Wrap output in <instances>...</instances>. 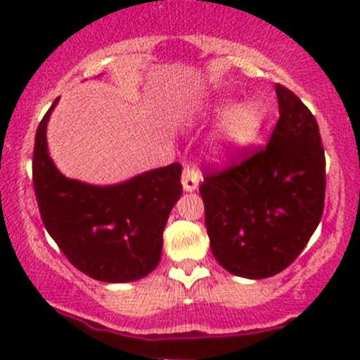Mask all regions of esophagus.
Masks as SVG:
<instances>
[{
    "label": "esophagus",
    "mask_w": 360,
    "mask_h": 360,
    "mask_svg": "<svg viewBox=\"0 0 360 360\" xmlns=\"http://www.w3.org/2000/svg\"><path fill=\"white\" fill-rule=\"evenodd\" d=\"M181 183H183L184 191H188V193H191V191L197 190L198 183H200V176H198V170L195 169V167H190V165L184 167L183 179H181Z\"/></svg>",
    "instance_id": "1"
}]
</instances>
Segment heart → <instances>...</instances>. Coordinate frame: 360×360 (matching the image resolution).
<instances>
[{"label": "heart", "instance_id": "heart-1", "mask_svg": "<svg viewBox=\"0 0 360 360\" xmlns=\"http://www.w3.org/2000/svg\"><path fill=\"white\" fill-rule=\"evenodd\" d=\"M193 118L202 122L221 118L210 136V153L217 158H226L256 139L263 125V110L254 101H242L235 106H230L228 101H212L198 106Z\"/></svg>", "mask_w": 360, "mask_h": 360}]
</instances>
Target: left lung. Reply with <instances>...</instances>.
<instances>
[{"label":"left lung","mask_w":360,"mask_h":360,"mask_svg":"<svg viewBox=\"0 0 360 360\" xmlns=\"http://www.w3.org/2000/svg\"><path fill=\"white\" fill-rule=\"evenodd\" d=\"M277 127L264 150L203 179L210 250L230 274L266 278L289 266L321 223L326 160L317 120L275 85Z\"/></svg>","instance_id":"left-lung-1"}]
</instances>
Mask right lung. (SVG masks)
I'll use <instances>...</instances> for the list:
<instances>
[{
  "label": "right lung",
  "instance_id": "1",
  "mask_svg": "<svg viewBox=\"0 0 360 360\" xmlns=\"http://www.w3.org/2000/svg\"><path fill=\"white\" fill-rule=\"evenodd\" d=\"M57 103L36 130L32 155L43 224L71 264L89 277L110 284L139 281L160 263L163 230L183 193L181 163L106 186L69 179L46 144V125Z\"/></svg>",
  "mask_w": 360,
  "mask_h": 360
}]
</instances>
